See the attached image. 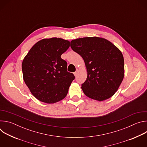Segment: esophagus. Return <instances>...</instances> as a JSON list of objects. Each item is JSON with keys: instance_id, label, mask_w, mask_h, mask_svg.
Returning <instances> with one entry per match:
<instances>
[{"instance_id": "esophagus-1", "label": "esophagus", "mask_w": 147, "mask_h": 147, "mask_svg": "<svg viewBox=\"0 0 147 147\" xmlns=\"http://www.w3.org/2000/svg\"><path fill=\"white\" fill-rule=\"evenodd\" d=\"M77 73H78V70H77L74 73V74L75 76H76L77 75Z\"/></svg>"}]
</instances>
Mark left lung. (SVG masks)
Here are the masks:
<instances>
[{"label":"left lung","mask_w":147,"mask_h":147,"mask_svg":"<svg viewBox=\"0 0 147 147\" xmlns=\"http://www.w3.org/2000/svg\"><path fill=\"white\" fill-rule=\"evenodd\" d=\"M70 47L85 62L87 77L81 84L84 94L99 101L112 96L124 74L121 51L107 39L95 36L72 40Z\"/></svg>","instance_id":"left-lung-1"}]
</instances>
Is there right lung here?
<instances>
[{
	"instance_id": "add662e5",
	"label": "right lung",
	"mask_w": 147,
	"mask_h": 147,
	"mask_svg": "<svg viewBox=\"0 0 147 147\" xmlns=\"http://www.w3.org/2000/svg\"><path fill=\"white\" fill-rule=\"evenodd\" d=\"M70 47L61 38L42 39L30 50L22 63L24 81L39 100L53 103L66 97L75 77L67 71V63L61 58Z\"/></svg>"
}]
</instances>
